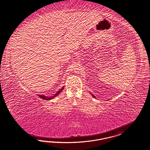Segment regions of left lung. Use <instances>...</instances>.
<instances>
[{
	"instance_id": "8db88e82",
	"label": "left lung",
	"mask_w": 150,
	"mask_h": 150,
	"mask_svg": "<svg viewBox=\"0 0 150 150\" xmlns=\"http://www.w3.org/2000/svg\"><path fill=\"white\" fill-rule=\"evenodd\" d=\"M92 96H93V97L95 98V96H93V94H92Z\"/></svg>"
}]
</instances>
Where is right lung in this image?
<instances>
[{"mask_svg": "<svg viewBox=\"0 0 150 150\" xmlns=\"http://www.w3.org/2000/svg\"><path fill=\"white\" fill-rule=\"evenodd\" d=\"M64 87H62V88H61L60 90H59L58 91H57V93H56L54 96H53L52 97H46V96H43V95H39L38 96L39 97H40L41 99H44V100H51V99H52L53 98H54V97H56L57 96H58L59 93H61V92L64 89Z\"/></svg>", "mask_w": 150, "mask_h": 150, "instance_id": "add662e5", "label": "right lung"}]
</instances>
